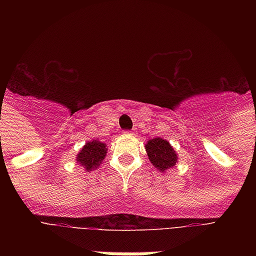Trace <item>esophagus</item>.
I'll return each instance as SVG.
<instances>
[{"label":"esophagus","mask_w":256,"mask_h":256,"mask_svg":"<svg viewBox=\"0 0 256 256\" xmlns=\"http://www.w3.org/2000/svg\"><path fill=\"white\" fill-rule=\"evenodd\" d=\"M124 136H132V132H124Z\"/></svg>","instance_id":"obj_1"}]
</instances>
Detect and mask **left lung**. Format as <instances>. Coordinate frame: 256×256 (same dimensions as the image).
<instances>
[{
  "label": "left lung",
  "mask_w": 256,
  "mask_h": 256,
  "mask_svg": "<svg viewBox=\"0 0 256 256\" xmlns=\"http://www.w3.org/2000/svg\"><path fill=\"white\" fill-rule=\"evenodd\" d=\"M146 152H148V160L160 172L171 170L175 164H178V154L171 146L170 142L164 138H152L148 140L144 144Z\"/></svg>",
  "instance_id": "8db88e82"
}]
</instances>
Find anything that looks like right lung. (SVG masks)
I'll return each instance as SVG.
<instances>
[{"instance_id":"add662e5","label":"right lung","mask_w":256,"mask_h":256,"mask_svg":"<svg viewBox=\"0 0 256 256\" xmlns=\"http://www.w3.org/2000/svg\"><path fill=\"white\" fill-rule=\"evenodd\" d=\"M106 154H108V144L98 140H88L77 154L76 162L82 166L86 172H88V171H94L96 168H98V166H100Z\"/></svg>"}]
</instances>
